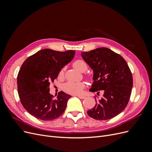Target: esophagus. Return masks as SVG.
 Masks as SVG:
<instances>
[{
    "mask_svg": "<svg viewBox=\"0 0 152 152\" xmlns=\"http://www.w3.org/2000/svg\"><path fill=\"white\" fill-rule=\"evenodd\" d=\"M78 98H79L80 99H84V98H86V96H80V95H79V96H77Z\"/></svg>",
    "mask_w": 152,
    "mask_h": 152,
    "instance_id": "esophagus-1",
    "label": "esophagus"
}]
</instances>
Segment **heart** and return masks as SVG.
I'll return each mask as SVG.
<instances>
[{"mask_svg": "<svg viewBox=\"0 0 152 152\" xmlns=\"http://www.w3.org/2000/svg\"><path fill=\"white\" fill-rule=\"evenodd\" d=\"M78 70L81 72H84L87 70V65L85 61L81 59H78L73 64ZM64 70H61L59 72V76L62 77L63 75ZM84 87V84L83 82H67L63 85V89L66 93L72 94H80Z\"/></svg>", "mask_w": 152, "mask_h": 152, "instance_id": "b5f03b06", "label": "heart"}]
</instances>
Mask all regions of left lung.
I'll return each mask as SVG.
<instances>
[{
    "mask_svg": "<svg viewBox=\"0 0 152 152\" xmlns=\"http://www.w3.org/2000/svg\"><path fill=\"white\" fill-rule=\"evenodd\" d=\"M81 56L93 70L91 92H102L103 96L96 99L94 107L87 111L96 120L112 118L125 109L132 88V75L129 68L120 54L107 48H99Z\"/></svg>",
    "mask_w": 152,
    "mask_h": 152,
    "instance_id": "8db88e82",
    "label": "left lung"
}]
</instances>
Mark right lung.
<instances>
[{
	"label": "right lung",
	"mask_w": 152,
	"mask_h": 152,
	"mask_svg": "<svg viewBox=\"0 0 152 152\" xmlns=\"http://www.w3.org/2000/svg\"><path fill=\"white\" fill-rule=\"evenodd\" d=\"M75 54L73 50L60 52L44 49L23 63L17 77L18 91L22 105L32 116L52 121L65 112L72 96L61 91L54 98L49 93V86Z\"/></svg>",
	"instance_id": "add662e5"
}]
</instances>
